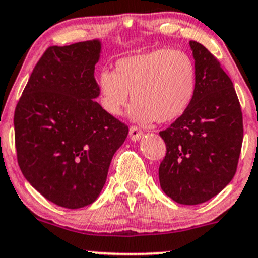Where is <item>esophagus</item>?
Masks as SVG:
<instances>
[{
	"mask_svg": "<svg viewBox=\"0 0 258 258\" xmlns=\"http://www.w3.org/2000/svg\"><path fill=\"white\" fill-rule=\"evenodd\" d=\"M128 136L132 141L136 142V141H139V140H141V137L144 136V132H142V130H140L139 127L132 126V127H130Z\"/></svg>",
	"mask_w": 258,
	"mask_h": 258,
	"instance_id": "obj_1",
	"label": "esophagus"
}]
</instances>
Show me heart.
<instances>
[{"instance_id": "b5f03b06", "label": "heart", "mask_w": 258, "mask_h": 258, "mask_svg": "<svg viewBox=\"0 0 258 258\" xmlns=\"http://www.w3.org/2000/svg\"><path fill=\"white\" fill-rule=\"evenodd\" d=\"M97 84L107 113L118 116L132 93L130 114L135 121L170 123L191 106L198 77L186 51L162 47L117 60L116 71L99 72Z\"/></svg>"}]
</instances>
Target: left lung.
I'll return each mask as SVG.
<instances>
[{"label":"left lung","mask_w":258,"mask_h":258,"mask_svg":"<svg viewBox=\"0 0 258 258\" xmlns=\"http://www.w3.org/2000/svg\"><path fill=\"white\" fill-rule=\"evenodd\" d=\"M196 60V98L184 116L160 131L166 155L159 167L161 189L179 204L204 203L233 179L243 141L241 104L217 57L190 41Z\"/></svg>","instance_id":"left-lung-1"}]
</instances>
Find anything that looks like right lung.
I'll return each mask as SVG.
<instances>
[{
  "label": "right lung",
  "instance_id": "1",
  "mask_svg": "<svg viewBox=\"0 0 258 258\" xmlns=\"http://www.w3.org/2000/svg\"><path fill=\"white\" fill-rule=\"evenodd\" d=\"M99 54V40L47 47L15 109L20 169L62 208H83L98 198L112 157L128 135L127 124L94 101Z\"/></svg>",
  "mask_w": 258,
  "mask_h": 258
}]
</instances>
